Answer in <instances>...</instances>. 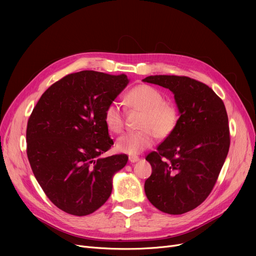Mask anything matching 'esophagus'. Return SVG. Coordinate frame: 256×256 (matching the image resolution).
<instances>
[{"mask_svg": "<svg viewBox=\"0 0 256 256\" xmlns=\"http://www.w3.org/2000/svg\"><path fill=\"white\" fill-rule=\"evenodd\" d=\"M140 158H138V156H130L128 158V160L130 163H136V162H138Z\"/></svg>", "mask_w": 256, "mask_h": 256, "instance_id": "obj_1", "label": "esophagus"}]
</instances>
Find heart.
<instances>
[{
	"mask_svg": "<svg viewBox=\"0 0 256 256\" xmlns=\"http://www.w3.org/2000/svg\"><path fill=\"white\" fill-rule=\"evenodd\" d=\"M126 104L142 112L139 122L140 130L124 134L116 141L118 152L136 156L150 148L154 137L165 139L176 130L178 113L173 104L166 102L163 93L150 85H138L124 96ZM104 120L106 128L118 134L124 128V115L118 102H112L106 106Z\"/></svg>",
	"mask_w": 256,
	"mask_h": 256,
	"instance_id": "obj_1",
	"label": "heart"
}]
</instances>
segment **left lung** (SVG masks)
<instances>
[{"mask_svg": "<svg viewBox=\"0 0 256 256\" xmlns=\"http://www.w3.org/2000/svg\"><path fill=\"white\" fill-rule=\"evenodd\" d=\"M143 82L169 89L178 109L176 130L146 156L152 168L144 190L160 212L180 214L206 199L230 150V126L222 100L188 76H150Z\"/></svg>", "mask_w": 256, "mask_h": 256, "instance_id": "left-lung-1", "label": "left lung"}]
</instances>
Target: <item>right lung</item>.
<instances>
[{
	"mask_svg": "<svg viewBox=\"0 0 256 256\" xmlns=\"http://www.w3.org/2000/svg\"><path fill=\"white\" fill-rule=\"evenodd\" d=\"M126 74L83 70L64 76L40 98L26 126V154L52 202L86 216L110 197L113 178L126 154L100 156L114 144L104 124L106 106L128 84Z\"/></svg>",
	"mask_w": 256,
	"mask_h": 256,
	"instance_id": "obj_1",
	"label": "right lung"
}]
</instances>
